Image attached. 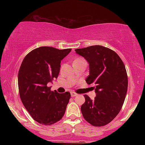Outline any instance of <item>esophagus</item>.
Masks as SVG:
<instances>
[{
	"mask_svg": "<svg viewBox=\"0 0 145 145\" xmlns=\"http://www.w3.org/2000/svg\"><path fill=\"white\" fill-rule=\"evenodd\" d=\"M71 97H76V96L78 95V94L76 93H74V92H71Z\"/></svg>",
	"mask_w": 145,
	"mask_h": 145,
	"instance_id": "34e87169",
	"label": "esophagus"
}]
</instances>
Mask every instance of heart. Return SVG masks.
<instances>
[{
    "instance_id": "obj_1",
    "label": "heart",
    "mask_w": 145,
    "mask_h": 145,
    "mask_svg": "<svg viewBox=\"0 0 145 145\" xmlns=\"http://www.w3.org/2000/svg\"><path fill=\"white\" fill-rule=\"evenodd\" d=\"M78 60H82V59H77L75 60V61H78Z\"/></svg>"
}]
</instances>
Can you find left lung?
<instances>
[{"label": "left lung", "mask_w": 145, "mask_h": 145, "mask_svg": "<svg viewBox=\"0 0 145 145\" xmlns=\"http://www.w3.org/2000/svg\"><path fill=\"white\" fill-rule=\"evenodd\" d=\"M89 65L86 82L94 84L93 100L84 95L81 106L84 119L96 127L111 122L120 112L127 91V75L122 60L114 51L101 46L75 50Z\"/></svg>", "instance_id": "1"}]
</instances>
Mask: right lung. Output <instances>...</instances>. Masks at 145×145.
Returning <instances> with one entry per match:
<instances>
[{
    "label": "right lung",
    "instance_id": "add662e5",
    "mask_svg": "<svg viewBox=\"0 0 145 145\" xmlns=\"http://www.w3.org/2000/svg\"><path fill=\"white\" fill-rule=\"evenodd\" d=\"M71 51L43 46L24 57L18 72V89L22 102L32 118L49 125L61 120L71 95L51 91L48 83L57 78L61 61Z\"/></svg>",
    "mask_w": 145,
    "mask_h": 145
}]
</instances>
